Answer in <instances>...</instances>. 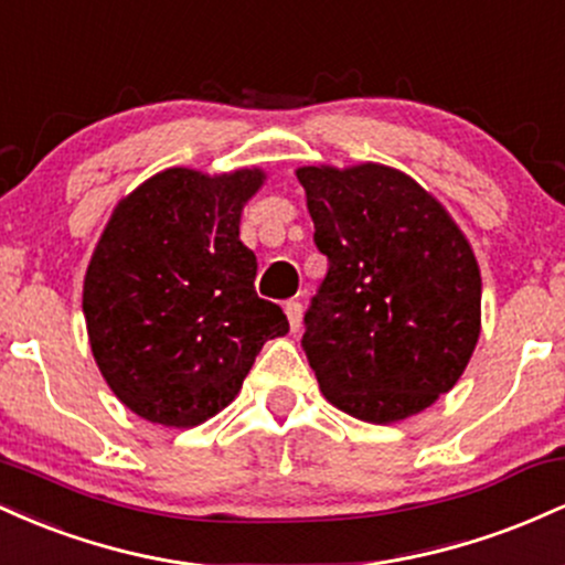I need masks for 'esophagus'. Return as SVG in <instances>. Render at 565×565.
I'll use <instances>...</instances> for the list:
<instances>
[{
	"instance_id": "1",
	"label": "esophagus",
	"mask_w": 565,
	"mask_h": 565,
	"mask_svg": "<svg viewBox=\"0 0 565 565\" xmlns=\"http://www.w3.org/2000/svg\"><path fill=\"white\" fill-rule=\"evenodd\" d=\"M284 313H287L291 332H297V329H300V323H302V305L297 300H289L287 305H284Z\"/></svg>"
}]
</instances>
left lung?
Masks as SVG:
<instances>
[{"label": "left lung", "mask_w": 565, "mask_h": 565, "mask_svg": "<svg viewBox=\"0 0 565 565\" xmlns=\"http://www.w3.org/2000/svg\"><path fill=\"white\" fill-rule=\"evenodd\" d=\"M329 270L302 350L329 404L391 425L462 377L481 334V270L465 233L393 167H300Z\"/></svg>", "instance_id": "1"}]
</instances>
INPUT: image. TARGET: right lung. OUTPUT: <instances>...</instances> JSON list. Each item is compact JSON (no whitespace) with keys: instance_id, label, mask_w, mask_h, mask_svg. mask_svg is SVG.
Returning a JSON list of instances; mask_svg holds the SVG:
<instances>
[{"instance_id":"1","label":"right lung","mask_w":565,"mask_h":565,"mask_svg":"<svg viewBox=\"0 0 565 565\" xmlns=\"http://www.w3.org/2000/svg\"><path fill=\"white\" fill-rule=\"evenodd\" d=\"M263 170L172 167L116 204L87 276L84 319L103 380L138 417L193 427L242 391L257 353L289 332L255 291L257 257L238 238Z\"/></svg>"}]
</instances>
